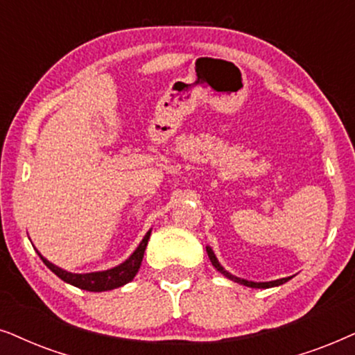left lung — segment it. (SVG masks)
<instances>
[{
  "label": "left lung",
  "instance_id": "1",
  "mask_svg": "<svg viewBox=\"0 0 355 355\" xmlns=\"http://www.w3.org/2000/svg\"><path fill=\"white\" fill-rule=\"evenodd\" d=\"M206 252H207V257H209V259H211L212 266H214L220 274H224L227 279H230V281H234V282H239V284H243V286H247V287H253V289H269V287L281 286V284H284V282H287L289 279H292V277H282V279L269 281V282H253V281H247V279H240V277L234 276V274H230V272H227L225 269L220 266V263L217 261L216 254L211 250V247H206Z\"/></svg>",
  "mask_w": 355,
  "mask_h": 355
}]
</instances>
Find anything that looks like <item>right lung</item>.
Listing matches in <instances>:
<instances>
[{"label": "right lung", "mask_w": 355, "mask_h": 355, "mask_svg": "<svg viewBox=\"0 0 355 355\" xmlns=\"http://www.w3.org/2000/svg\"><path fill=\"white\" fill-rule=\"evenodd\" d=\"M150 237V230L144 235V239L141 240L139 247L135 250L133 254L123 261L118 266L107 269V271H97V272H86V274H76V272H68L64 269H61L58 266H55L53 263H50L49 259L42 257L39 253V257L42 258V261L45 263V266L50 269L51 272H55L60 279H63L68 284L79 287L83 291H89V292H103V291H112L116 289V287H121L125 284H128L130 281H133V277L136 276V272L139 271L141 261H143L144 257V250L148 247Z\"/></svg>", "instance_id": "right-lung-1"}]
</instances>
